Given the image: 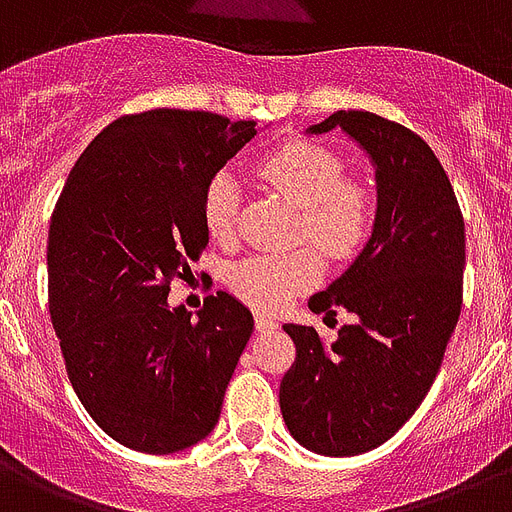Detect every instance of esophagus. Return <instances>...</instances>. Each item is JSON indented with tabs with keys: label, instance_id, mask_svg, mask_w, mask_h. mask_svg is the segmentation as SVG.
<instances>
[{
	"label": "esophagus",
	"instance_id": "1",
	"mask_svg": "<svg viewBox=\"0 0 512 512\" xmlns=\"http://www.w3.org/2000/svg\"><path fill=\"white\" fill-rule=\"evenodd\" d=\"M253 320H256V330H261V333H267V330H275V327H277V322L272 320L269 314L256 312V317H253Z\"/></svg>",
	"mask_w": 512,
	"mask_h": 512
}]
</instances>
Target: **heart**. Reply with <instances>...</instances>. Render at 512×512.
<instances>
[{
  "label": "heart",
  "instance_id": "heart-1",
  "mask_svg": "<svg viewBox=\"0 0 512 512\" xmlns=\"http://www.w3.org/2000/svg\"><path fill=\"white\" fill-rule=\"evenodd\" d=\"M256 171L298 206V240H309L335 261L351 259L365 248L375 224V198L362 179L346 177V163L335 150L320 142H285L264 155ZM200 211L211 240L230 243L240 211V185L230 171L208 179ZM320 275V256L312 248H296L235 261L227 269V285L245 304L277 312Z\"/></svg>",
  "mask_w": 512,
  "mask_h": 512
}]
</instances>
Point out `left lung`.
Listing matches in <instances>:
<instances>
[{"mask_svg":"<svg viewBox=\"0 0 512 512\" xmlns=\"http://www.w3.org/2000/svg\"><path fill=\"white\" fill-rule=\"evenodd\" d=\"M343 129L375 166L378 211L354 264L309 309L357 320L333 343L314 327L282 325L296 362L280 383L290 436L327 457L380 447L431 391L463 309L465 222L439 158L407 126L338 110L309 134Z\"/></svg>","mask_w":512,"mask_h":512,"instance_id":"left-lung-1","label":"left lung"}]
</instances>
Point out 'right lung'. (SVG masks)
Masks as SVG:
<instances>
[{"label":"right lung","instance_id":"right-lung-1","mask_svg":"<svg viewBox=\"0 0 512 512\" xmlns=\"http://www.w3.org/2000/svg\"><path fill=\"white\" fill-rule=\"evenodd\" d=\"M256 121L203 110H145L105 126L52 211L49 317L73 391L110 439L179 452L219 423L224 391L253 333L235 296L198 317L171 309V280L208 245L203 190L253 140Z\"/></svg>","mask_w":512,"mask_h":512}]
</instances>
